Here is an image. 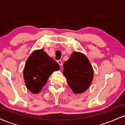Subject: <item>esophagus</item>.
I'll list each match as a JSON object with an SVG mask.
<instances>
[{"mask_svg": "<svg viewBox=\"0 0 125 125\" xmlns=\"http://www.w3.org/2000/svg\"><path fill=\"white\" fill-rule=\"evenodd\" d=\"M57 62L58 63V64H59V65L61 66L62 65V61H61V60H58V61H57Z\"/></svg>", "mask_w": 125, "mask_h": 125, "instance_id": "obj_1", "label": "esophagus"}]
</instances>
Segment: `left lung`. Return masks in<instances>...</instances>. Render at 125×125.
Listing matches in <instances>:
<instances>
[{
	"label": "left lung",
	"mask_w": 125,
	"mask_h": 125,
	"mask_svg": "<svg viewBox=\"0 0 125 125\" xmlns=\"http://www.w3.org/2000/svg\"><path fill=\"white\" fill-rule=\"evenodd\" d=\"M63 74L67 84L75 94H81L89 87L94 71L86 56L79 52H73L70 59L63 64Z\"/></svg>",
	"instance_id": "1"
}]
</instances>
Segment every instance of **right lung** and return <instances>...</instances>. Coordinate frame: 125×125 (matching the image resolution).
Returning a JSON list of instances; mask_svg holds the SVG:
<instances>
[{"mask_svg":"<svg viewBox=\"0 0 125 125\" xmlns=\"http://www.w3.org/2000/svg\"><path fill=\"white\" fill-rule=\"evenodd\" d=\"M60 66L43 50L31 54L26 62L23 76L27 88L33 94H38L53 72L59 71Z\"/></svg>","mask_w":125,"mask_h":125,"instance_id":"add662e5","label":"right lung"}]
</instances>
